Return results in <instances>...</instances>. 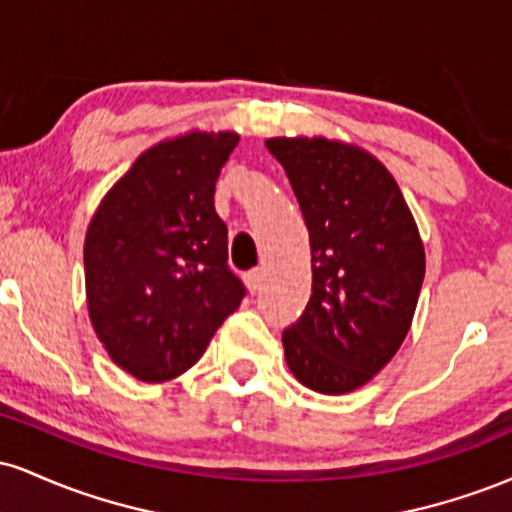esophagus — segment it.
Segmentation results:
<instances>
[{
    "instance_id": "1",
    "label": "esophagus",
    "mask_w": 512,
    "mask_h": 512,
    "mask_svg": "<svg viewBox=\"0 0 512 512\" xmlns=\"http://www.w3.org/2000/svg\"><path fill=\"white\" fill-rule=\"evenodd\" d=\"M245 284H248V289L255 293V291H260V286H262V281H264V267H255V269H250V272H245Z\"/></svg>"
}]
</instances>
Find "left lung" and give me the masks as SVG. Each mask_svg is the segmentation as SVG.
<instances>
[{"label": "left lung", "instance_id": "left-lung-1", "mask_svg": "<svg viewBox=\"0 0 512 512\" xmlns=\"http://www.w3.org/2000/svg\"><path fill=\"white\" fill-rule=\"evenodd\" d=\"M310 233L313 293L284 332L298 383L322 395L354 392L397 354L426 274L419 228L392 173L356 144L274 137Z\"/></svg>", "mask_w": 512, "mask_h": 512}]
</instances>
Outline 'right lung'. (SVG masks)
Returning a JSON list of instances; mask_svg holds the SVG:
<instances>
[{"label":"right lung","instance_id":"obj_1","mask_svg":"<svg viewBox=\"0 0 512 512\" xmlns=\"http://www.w3.org/2000/svg\"><path fill=\"white\" fill-rule=\"evenodd\" d=\"M238 139L192 129L154 144L88 223V317L115 366L144 383L195 366L245 296L214 209L216 180Z\"/></svg>","mask_w":512,"mask_h":512}]
</instances>
